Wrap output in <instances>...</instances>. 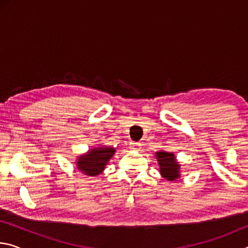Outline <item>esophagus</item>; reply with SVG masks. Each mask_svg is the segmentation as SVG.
Masks as SVG:
<instances>
[{
	"label": "esophagus",
	"instance_id": "esophagus-1",
	"mask_svg": "<svg viewBox=\"0 0 248 248\" xmlns=\"http://www.w3.org/2000/svg\"><path fill=\"white\" fill-rule=\"evenodd\" d=\"M141 145H142V144L140 143V142H131V143H130V148L138 150V149L141 148Z\"/></svg>",
	"mask_w": 248,
	"mask_h": 248
}]
</instances>
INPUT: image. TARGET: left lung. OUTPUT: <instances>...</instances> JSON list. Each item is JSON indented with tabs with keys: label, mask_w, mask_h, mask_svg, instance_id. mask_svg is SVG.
I'll list each match as a JSON object with an SVG mask.
<instances>
[{
	"label": "left lung",
	"mask_w": 248,
	"mask_h": 248,
	"mask_svg": "<svg viewBox=\"0 0 248 248\" xmlns=\"http://www.w3.org/2000/svg\"><path fill=\"white\" fill-rule=\"evenodd\" d=\"M159 165V171L165 179L174 182L180 177V164L177 162L174 153L159 151L155 153Z\"/></svg>",
	"instance_id": "obj_1"
}]
</instances>
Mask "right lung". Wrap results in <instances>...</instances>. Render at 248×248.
<instances>
[{"label": "right lung", "mask_w": 248, "mask_h": 248, "mask_svg": "<svg viewBox=\"0 0 248 248\" xmlns=\"http://www.w3.org/2000/svg\"><path fill=\"white\" fill-rule=\"evenodd\" d=\"M116 152L112 146H97L90 150L89 152L78 156L77 161L78 170L83 174L89 176H97L103 173L105 166L107 165Z\"/></svg>", "instance_id": "right-lung-1"}]
</instances>
